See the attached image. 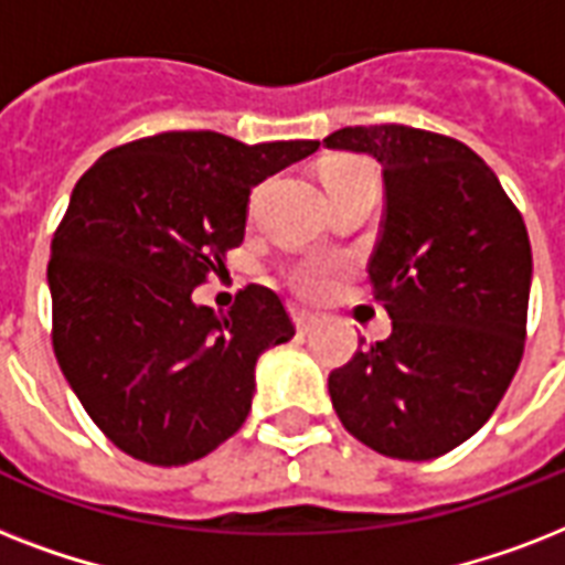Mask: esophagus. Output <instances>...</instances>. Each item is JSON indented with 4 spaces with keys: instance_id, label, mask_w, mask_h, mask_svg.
Wrapping results in <instances>:
<instances>
[{
    "instance_id": "34e87169",
    "label": "esophagus",
    "mask_w": 565,
    "mask_h": 565,
    "mask_svg": "<svg viewBox=\"0 0 565 565\" xmlns=\"http://www.w3.org/2000/svg\"><path fill=\"white\" fill-rule=\"evenodd\" d=\"M292 322H296V328H299V334H308V331H313V328H317L319 319L313 317V313H308V310L292 308Z\"/></svg>"
}]
</instances>
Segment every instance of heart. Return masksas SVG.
<instances>
[{
  "instance_id": "heart-1",
  "label": "heart",
  "mask_w": 565,
  "mask_h": 565,
  "mask_svg": "<svg viewBox=\"0 0 565 565\" xmlns=\"http://www.w3.org/2000/svg\"><path fill=\"white\" fill-rule=\"evenodd\" d=\"M358 172H366L372 175L370 163L358 161V158H343V161L331 163L326 179H337V175H358ZM343 273V260L328 255H301L292 257L281 266L284 281L290 284L292 290L305 296V299H326L328 292L334 290L337 275Z\"/></svg>"
}]
</instances>
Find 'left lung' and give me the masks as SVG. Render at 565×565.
Segmentation results:
<instances>
[{
	"mask_svg": "<svg viewBox=\"0 0 565 565\" xmlns=\"http://www.w3.org/2000/svg\"><path fill=\"white\" fill-rule=\"evenodd\" d=\"M328 149L366 152L384 172L372 296L393 319L328 375L343 428L377 455L434 460L490 419L527 334L531 239L481 154L411 126H354Z\"/></svg>",
	"mask_w": 565,
	"mask_h": 565,
	"instance_id": "left-lung-1",
	"label": "left lung"
}]
</instances>
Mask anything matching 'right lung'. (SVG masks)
I'll return each mask as SVG.
<instances>
[{
  "mask_svg": "<svg viewBox=\"0 0 565 565\" xmlns=\"http://www.w3.org/2000/svg\"><path fill=\"white\" fill-rule=\"evenodd\" d=\"M317 149L163 131L110 149L78 179L49 257L52 349L119 451L184 466L246 422L257 358L296 326L260 284L225 317L190 296L243 243L252 188Z\"/></svg>",
  "mask_w": 565,
  "mask_h": 565,
  "instance_id": "add662e5",
  "label": "right lung"
}]
</instances>
